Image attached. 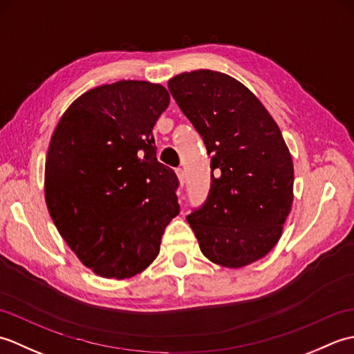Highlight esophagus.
<instances>
[{
  "label": "esophagus",
  "mask_w": 354,
  "mask_h": 354,
  "mask_svg": "<svg viewBox=\"0 0 354 354\" xmlns=\"http://www.w3.org/2000/svg\"><path fill=\"white\" fill-rule=\"evenodd\" d=\"M176 176H178V179H179V184H181V187L184 185V181H185V173H184V170L179 167V169H176Z\"/></svg>",
  "instance_id": "34e87169"
}]
</instances>
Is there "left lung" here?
<instances>
[{
    "mask_svg": "<svg viewBox=\"0 0 354 354\" xmlns=\"http://www.w3.org/2000/svg\"><path fill=\"white\" fill-rule=\"evenodd\" d=\"M169 91L212 155L208 196L187 216L202 254L225 268L265 257L293 201L292 156L274 118L223 73L178 74Z\"/></svg>",
    "mask_w": 354,
    "mask_h": 354,
    "instance_id": "left-lung-1",
    "label": "left lung"
}]
</instances>
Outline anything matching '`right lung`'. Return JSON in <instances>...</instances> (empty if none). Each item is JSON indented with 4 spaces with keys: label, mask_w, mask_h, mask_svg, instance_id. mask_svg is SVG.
Here are the masks:
<instances>
[{
    "label": "right lung",
    "mask_w": 354,
    "mask_h": 354,
    "mask_svg": "<svg viewBox=\"0 0 354 354\" xmlns=\"http://www.w3.org/2000/svg\"><path fill=\"white\" fill-rule=\"evenodd\" d=\"M169 99L164 86L141 80L97 86L53 132L45 202L59 234L100 277L146 269L179 213L176 173L156 160L152 135Z\"/></svg>",
    "instance_id": "1"
}]
</instances>
